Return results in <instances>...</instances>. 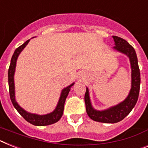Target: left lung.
I'll return each mask as SVG.
<instances>
[{
  "label": "left lung",
  "mask_w": 148,
  "mask_h": 148,
  "mask_svg": "<svg viewBox=\"0 0 148 148\" xmlns=\"http://www.w3.org/2000/svg\"><path fill=\"white\" fill-rule=\"evenodd\" d=\"M112 38L115 42L113 49L124 54L129 58L132 69V84L129 93L123 101L104 110H97L93 107L89 93V89L86 87L84 96L86 113L93 121L103 123H116L124 119L134 107L138 99L140 90V70L135 50L125 39L116 36H112Z\"/></svg>",
  "instance_id": "left-lung-1"
}]
</instances>
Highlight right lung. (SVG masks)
Instances as JSON below:
<instances>
[{
	"instance_id": "obj_1",
	"label": "right lung",
	"mask_w": 148,
	"mask_h": 148,
	"mask_svg": "<svg viewBox=\"0 0 148 148\" xmlns=\"http://www.w3.org/2000/svg\"><path fill=\"white\" fill-rule=\"evenodd\" d=\"M30 39H29L26 42L18 47L14 51V55L12 56L10 64L9 70H8V84H9V92L10 97L11 99L13 105L15 109L17 110L19 113L24 118V119L26 120L27 122L31 123L32 125L36 126H45L49 125L54 124L55 122H58L60 119L62 118L64 112V106L65 103L66 98L68 97V93L70 92L71 86L74 84V82L72 83L71 84L65 88H64L62 90V93L60 95L59 100L58 102L55 109L51 112H49L45 115H38V114L31 113L29 112L26 111L25 109H23L19 104L17 103L15 98V85H14V74H15L16 65V61L19 57L21 51L27 45Z\"/></svg>"
}]
</instances>
